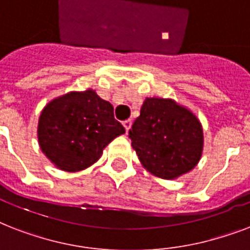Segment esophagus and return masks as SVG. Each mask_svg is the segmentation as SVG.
I'll use <instances>...</instances> for the list:
<instances>
[{
    "instance_id": "34e87169",
    "label": "esophagus",
    "mask_w": 250,
    "mask_h": 250,
    "mask_svg": "<svg viewBox=\"0 0 250 250\" xmlns=\"http://www.w3.org/2000/svg\"><path fill=\"white\" fill-rule=\"evenodd\" d=\"M131 125H132V121H131V119H127V121L123 122V125H125V128L127 132L131 129Z\"/></svg>"
}]
</instances>
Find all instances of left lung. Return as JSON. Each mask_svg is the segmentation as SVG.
<instances>
[{
  "label": "left lung",
  "instance_id": "1",
  "mask_svg": "<svg viewBox=\"0 0 250 250\" xmlns=\"http://www.w3.org/2000/svg\"><path fill=\"white\" fill-rule=\"evenodd\" d=\"M129 139L145 170L166 180L193 170L204 150L200 119L171 98H145Z\"/></svg>",
  "mask_w": 250,
  "mask_h": 250
}]
</instances>
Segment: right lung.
<instances>
[{
	"label": "right lung",
	"instance_id": "1",
	"mask_svg": "<svg viewBox=\"0 0 250 250\" xmlns=\"http://www.w3.org/2000/svg\"><path fill=\"white\" fill-rule=\"evenodd\" d=\"M125 132L114 107L96 90L68 92L46 104L39 118L41 152L57 168L82 171L96 164L104 149Z\"/></svg>",
	"mask_w": 250,
	"mask_h": 250
}]
</instances>
